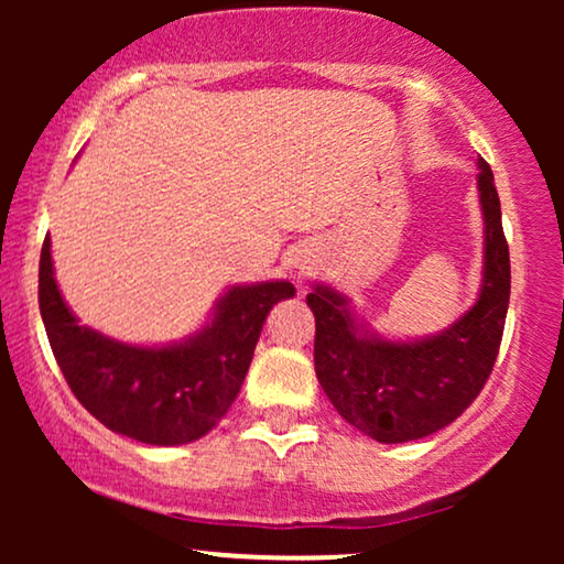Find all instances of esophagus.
Returning <instances> with one entry per match:
<instances>
[{"label": "esophagus", "mask_w": 564, "mask_h": 564, "mask_svg": "<svg viewBox=\"0 0 564 564\" xmlns=\"http://www.w3.org/2000/svg\"><path fill=\"white\" fill-rule=\"evenodd\" d=\"M300 269H307V267H300ZM303 274H305V272H303Z\"/></svg>", "instance_id": "34e87169"}]
</instances>
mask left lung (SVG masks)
I'll return each mask as SVG.
<instances>
[{"label":"left lung","instance_id":"8db88e82","mask_svg":"<svg viewBox=\"0 0 564 564\" xmlns=\"http://www.w3.org/2000/svg\"><path fill=\"white\" fill-rule=\"evenodd\" d=\"M477 166L485 218L482 290L444 334L423 341L361 336L344 295L326 284L307 295L321 388L336 411L375 442L403 444L449 426L480 395L496 365L511 297V259L492 172L485 159H477Z\"/></svg>","mask_w":564,"mask_h":564}]
</instances>
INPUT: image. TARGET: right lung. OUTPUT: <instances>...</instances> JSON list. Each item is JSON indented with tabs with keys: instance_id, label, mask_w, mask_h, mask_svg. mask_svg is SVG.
Listing matches in <instances>:
<instances>
[{
	"instance_id": "right-lung-1",
	"label": "right lung",
	"mask_w": 564,
	"mask_h": 564,
	"mask_svg": "<svg viewBox=\"0 0 564 564\" xmlns=\"http://www.w3.org/2000/svg\"><path fill=\"white\" fill-rule=\"evenodd\" d=\"M295 295L290 282L230 288L213 323L174 346H128L79 326L61 297L43 241L37 303L53 357L76 400L115 434L153 446L189 444L228 413L267 313Z\"/></svg>"
}]
</instances>
